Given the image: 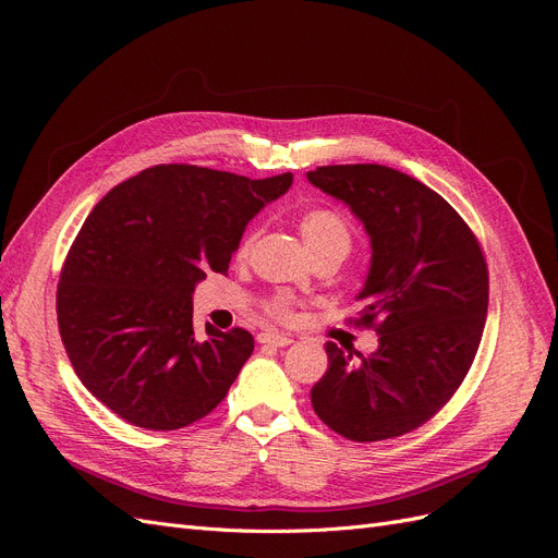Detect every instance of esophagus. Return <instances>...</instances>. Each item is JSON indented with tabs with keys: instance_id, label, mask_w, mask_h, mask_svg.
Masks as SVG:
<instances>
[{
	"instance_id": "obj_1",
	"label": "esophagus",
	"mask_w": 558,
	"mask_h": 558,
	"mask_svg": "<svg viewBox=\"0 0 558 558\" xmlns=\"http://www.w3.org/2000/svg\"><path fill=\"white\" fill-rule=\"evenodd\" d=\"M259 343H267V345H276V348H284L289 343H294L289 335H280V332H259L257 337Z\"/></svg>"
}]
</instances>
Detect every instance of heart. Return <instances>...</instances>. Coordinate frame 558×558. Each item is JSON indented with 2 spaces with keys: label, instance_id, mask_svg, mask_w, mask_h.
Instances as JSON below:
<instances>
[{
  "label": "heart",
  "instance_id": "obj_1",
  "mask_svg": "<svg viewBox=\"0 0 558 558\" xmlns=\"http://www.w3.org/2000/svg\"><path fill=\"white\" fill-rule=\"evenodd\" d=\"M299 228L314 257L330 255V253L345 255L350 251V244H353V230H350L348 219L335 208L305 210L299 219ZM251 242L253 238H246L240 244V251H238L240 257L248 253ZM267 312L276 318H291L294 316V301L287 296H274L267 301Z\"/></svg>",
  "mask_w": 558,
  "mask_h": 558
}]
</instances>
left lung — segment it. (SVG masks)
Listing matches in <instances>:
<instances>
[{"label":"left lung","mask_w":558,"mask_h":558,"mask_svg":"<svg viewBox=\"0 0 558 558\" xmlns=\"http://www.w3.org/2000/svg\"><path fill=\"white\" fill-rule=\"evenodd\" d=\"M307 181L343 201L368 232L355 326L379 335L360 360L326 343L328 371L312 387V407L350 441L402 436L427 423L473 366L488 310L482 246L441 194L398 169L330 165Z\"/></svg>","instance_id":"1"}]
</instances>
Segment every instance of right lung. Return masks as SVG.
Masks as SVG:
<instances>
[{
	"mask_svg": "<svg viewBox=\"0 0 558 558\" xmlns=\"http://www.w3.org/2000/svg\"><path fill=\"white\" fill-rule=\"evenodd\" d=\"M294 175L251 181L196 165H156L87 215L56 291L68 357L99 402L144 429L208 416L253 353L242 328L194 332L192 294L226 274L246 223Z\"/></svg>",
	"mask_w": 558,
	"mask_h": 558,
	"instance_id": "right-lung-1",
	"label": "right lung"
}]
</instances>
